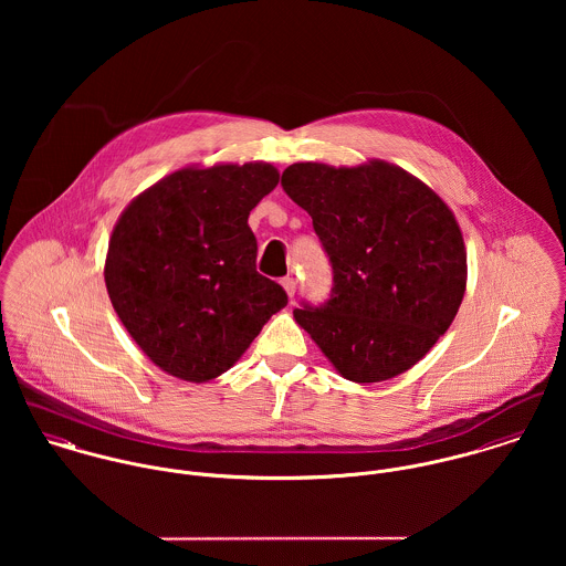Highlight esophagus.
<instances>
[{
  "label": "esophagus",
  "instance_id": "1",
  "mask_svg": "<svg viewBox=\"0 0 566 566\" xmlns=\"http://www.w3.org/2000/svg\"><path fill=\"white\" fill-rule=\"evenodd\" d=\"M281 285L285 287L287 296H290V298H294V294H296V279H294V276H285V279L281 281Z\"/></svg>",
  "mask_w": 566,
  "mask_h": 566
}]
</instances>
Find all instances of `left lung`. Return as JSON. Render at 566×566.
Instances as JSON below:
<instances>
[{"label": "left lung", "mask_w": 566, "mask_h": 566, "mask_svg": "<svg viewBox=\"0 0 566 566\" xmlns=\"http://www.w3.org/2000/svg\"><path fill=\"white\" fill-rule=\"evenodd\" d=\"M285 193L303 207L333 285L294 318L342 377L377 384L409 370L451 326L467 290V250L451 209L390 163H294Z\"/></svg>", "instance_id": "obj_1"}]
</instances>
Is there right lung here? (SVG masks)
<instances>
[{
  "label": "right lung",
  "mask_w": 566,
  "mask_h": 566,
  "mask_svg": "<svg viewBox=\"0 0 566 566\" xmlns=\"http://www.w3.org/2000/svg\"><path fill=\"white\" fill-rule=\"evenodd\" d=\"M279 182L268 163L178 169L122 213L104 281L119 321L165 373L202 384L227 373L285 290L256 272L250 211Z\"/></svg>",
  "instance_id": "right-lung-1"
}]
</instances>
